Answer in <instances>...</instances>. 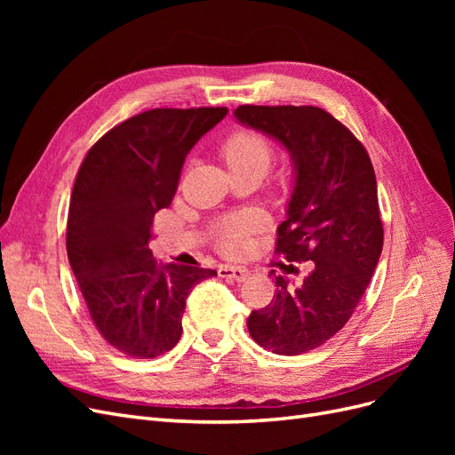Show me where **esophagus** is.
Listing matches in <instances>:
<instances>
[{
	"instance_id": "34e87169",
	"label": "esophagus",
	"mask_w": 455,
	"mask_h": 455,
	"mask_svg": "<svg viewBox=\"0 0 455 455\" xmlns=\"http://www.w3.org/2000/svg\"><path fill=\"white\" fill-rule=\"evenodd\" d=\"M218 275H220V277H224V279L243 283L244 279L251 277V271L246 267H239V266H220Z\"/></svg>"
}]
</instances>
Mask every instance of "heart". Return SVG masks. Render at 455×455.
Returning <instances> with one entry per match:
<instances>
[{
	"mask_svg": "<svg viewBox=\"0 0 455 455\" xmlns=\"http://www.w3.org/2000/svg\"><path fill=\"white\" fill-rule=\"evenodd\" d=\"M224 157L229 169L266 167L271 161V146L264 136L252 131H241L224 144ZM256 222L251 216H228L216 224V239L226 251H237L244 237L254 229Z\"/></svg>",
	"mask_w": 455,
	"mask_h": 455,
	"instance_id": "heart-1",
	"label": "heart"
}]
</instances>
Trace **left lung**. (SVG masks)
Returning <instances> with one entry per match:
<instances>
[{
	"label": "left lung",
	"mask_w": 455,
	"mask_h": 455,
	"mask_svg": "<svg viewBox=\"0 0 455 455\" xmlns=\"http://www.w3.org/2000/svg\"><path fill=\"white\" fill-rule=\"evenodd\" d=\"M233 116L291 156L292 194L277 228V252L288 261H313L296 286L269 271L277 291L246 326L271 353H307L349 321L379 261L383 226L374 167L353 132L321 108L239 106Z\"/></svg>",
	"instance_id": "8db88e82"
}]
</instances>
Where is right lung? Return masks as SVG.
Returning <instances> with one entry per match:
<instances>
[{
  "label": "right lung",
  "instance_id": "right-lung-1",
  "mask_svg": "<svg viewBox=\"0 0 455 455\" xmlns=\"http://www.w3.org/2000/svg\"><path fill=\"white\" fill-rule=\"evenodd\" d=\"M228 108H157L108 131L81 163L66 251L91 319L129 356L154 359L182 336L186 298L214 269L161 264L148 249L156 212L171 204L186 156Z\"/></svg>",
  "mask_w": 455,
  "mask_h": 455
}]
</instances>
